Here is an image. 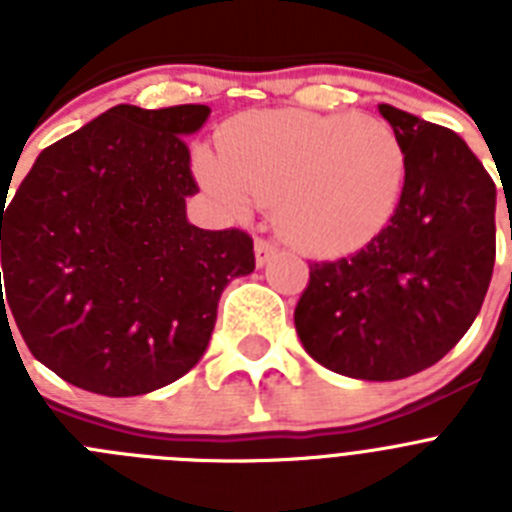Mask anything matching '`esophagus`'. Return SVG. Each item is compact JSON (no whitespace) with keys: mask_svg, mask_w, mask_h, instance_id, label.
<instances>
[{"mask_svg":"<svg viewBox=\"0 0 512 512\" xmlns=\"http://www.w3.org/2000/svg\"><path fill=\"white\" fill-rule=\"evenodd\" d=\"M274 253H277V243L266 241V238H256V264H269L274 259Z\"/></svg>","mask_w":512,"mask_h":512,"instance_id":"1","label":"esophagus"}]
</instances>
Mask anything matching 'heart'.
I'll return each mask as SVG.
<instances>
[{
	"mask_svg": "<svg viewBox=\"0 0 512 512\" xmlns=\"http://www.w3.org/2000/svg\"><path fill=\"white\" fill-rule=\"evenodd\" d=\"M217 146L200 156L202 182L235 215L274 202L284 238L315 256L366 246L405 187V148L390 122L372 115L248 112Z\"/></svg>",
	"mask_w": 512,
	"mask_h": 512,
	"instance_id": "heart-1",
	"label": "heart"
}]
</instances>
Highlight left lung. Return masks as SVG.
Returning a JSON list of instances; mask_svg holds the SVG:
<instances>
[{"label":"left lung","mask_w":512,"mask_h":512,"mask_svg":"<svg viewBox=\"0 0 512 512\" xmlns=\"http://www.w3.org/2000/svg\"><path fill=\"white\" fill-rule=\"evenodd\" d=\"M405 148V187L382 233L310 264L295 307L302 346L369 382L418 374L461 341L495 266V182L454 130L379 104Z\"/></svg>","instance_id":"left-lung-1"}]
</instances>
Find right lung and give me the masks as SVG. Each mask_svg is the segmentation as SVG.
<instances>
[{
    "instance_id": "1",
    "label": "right lung",
    "mask_w": 512,
    "mask_h": 512,
    "mask_svg": "<svg viewBox=\"0 0 512 512\" xmlns=\"http://www.w3.org/2000/svg\"><path fill=\"white\" fill-rule=\"evenodd\" d=\"M207 115L117 104L45 148L0 207V315L81 390L133 397L184 377L223 289L256 269L246 230L187 220L200 187L184 135Z\"/></svg>"
}]
</instances>
